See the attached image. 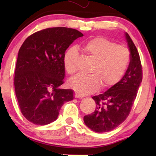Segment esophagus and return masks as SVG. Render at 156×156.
I'll use <instances>...</instances> for the list:
<instances>
[{
	"mask_svg": "<svg viewBox=\"0 0 156 156\" xmlns=\"http://www.w3.org/2000/svg\"><path fill=\"white\" fill-rule=\"evenodd\" d=\"M74 97H75V98H82L83 97L82 95L80 94L77 93V92H74Z\"/></svg>",
	"mask_w": 156,
	"mask_h": 156,
	"instance_id": "1",
	"label": "esophagus"
}]
</instances>
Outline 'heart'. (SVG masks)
Returning a JSON list of instances; mask_svg holds the SVG:
<instances>
[{
    "mask_svg": "<svg viewBox=\"0 0 156 156\" xmlns=\"http://www.w3.org/2000/svg\"><path fill=\"white\" fill-rule=\"evenodd\" d=\"M80 49L93 60L91 74L73 76L68 81V86L81 95L94 92L99 86L102 89L114 86L124 76L131 62V54L126 48L101 36L87 40ZM78 56L75 48H69L64 54L63 65L68 74L76 72Z\"/></svg>",
    "mask_w": 156,
    "mask_h": 156,
    "instance_id": "obj_1",
    "label": "heart"
}]
</instances>
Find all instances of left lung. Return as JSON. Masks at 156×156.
<instances>
[{"instance_id":"1","label":"left lung","mask_w":156,"mask_h":156,"mask_svg":"<svg viewBox=\"0 0 156 156\" xmlns=\"http://www.w3.org/2000/svg\"><path fill=\"white\" fill-rule=\"evenodd\" d=\"M131 62L123 78L101 94L92 99L97 107L92 114L84 116L87 126L95 132L112 131L129 116L143 79L142 65L136 47L126 33Z\"/></svg>"}]
</instances>
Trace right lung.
Listing matches in <instances>:
<instances>
[{
    "label": "right lung",
    "mask_w": 156,
    "mask_h": 156,
    "mask_svg": "<svg viewBox=\"0 0 156 156\" xmlns=\"http://www.w3.org/2000/svg\"><path fill=\"white\" fill-rule=\"evenodd\" d=\"M83 34L65 27L46 28L30 35L18 52L14 86L21 113L36 125L57 119L65 102L74 99L64 83L63 56L70 44Z\"/></svg>",
    "instance_id": "obj_1"
}]
</instances>
